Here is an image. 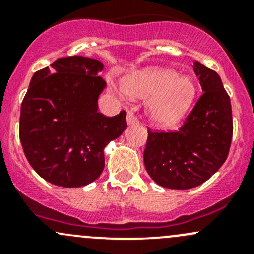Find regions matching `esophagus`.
I'll list each match as a JSON object with an SVG mask.
<instances>
[{"label": "esophagus", "instance_id": "esophagus-1", "mask_svg": "<svg viewBox=\"0 0 254 254\" xmlns=\"http://www.w3.org/2000/svg\"><path fill=\"white\" fill-rule=\"evenodd\" d=\"M127 125L136 124V123H137V118L135 117L134 113H132V112L129 111L127 113Z\"/></svg>", "mask_w": 254, "mask_h": 254}]
</instances>
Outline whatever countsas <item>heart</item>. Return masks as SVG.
Returning <instances> with one entry per match:
<instances>
[{
    "label": "heart",
    "instance_id": "heart-1",
    "mask_svg": "<svg viewBox=\"0 0 254 254\" xmlns=\"http://www.w3.org/2000/svg\"><path fill=\"white\" fill-rule=\"evenodd\" d=\"M125 89L134 98L150 99L147 112L156 125L170 127L181 122L193 107L198 94L195 81L175 70L150 67L131 76Z\"/></svg>",
    "mask_w": 254,
    "mask_h": 254
}]
</instances>
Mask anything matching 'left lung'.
<instances>
[{"label":"left lung","instance_id":"8db88e82","mask_svg":"<svg viewBox=\"0 0 254 254\" xmlns=\"http://www.w3.org/2000/svg\"><path fill=\"white\" fill-rule=\"evenodd\" d=\"M204 93L178 131L148 130L143 163L151 178L170 189L200 186L224 165L234 124L229 94L215 71L193 66Z\"/></svg>","mask_w":254,"mask_h":254}]
</instances>
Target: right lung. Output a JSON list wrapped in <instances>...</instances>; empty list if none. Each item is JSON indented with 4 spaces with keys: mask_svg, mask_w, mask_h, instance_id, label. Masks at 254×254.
Segmentation results:
<instances>
[{
    "mask_svg": "<svg viewBox=\"0 0 254 254\" xmlns=\"http://www.w3.org/2000/svg\"><path fill=\"white\" fill-rule=\"evenodd\" d=\"M104 65L67 56L37 71L22 102L19 139L35 172L49 183L77 188L96 181L104 168V148L127 129L125 112H98L106 82Z\"/></svg>",
    "mask_w": 254,
    "mask_h": 254,
    "instance_id": "add662e5",
    "label": "right lung"
}]
</instances>
